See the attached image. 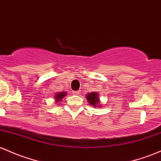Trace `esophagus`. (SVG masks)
<instances>
[{"label":"esophagus","instance_id":"1","mask_svg":"<svg viewBox=\"0 0 161 161\" xmlns=\"http://www.w3.org/2000/svg\"><path fill=\"white\" fill-rule=\"evenodd\" d=\"M80 93V90H75V91L73 92V94L75 95H79Z\"/></svg>","mask_w":161,"mask_h":161}]
</instances>
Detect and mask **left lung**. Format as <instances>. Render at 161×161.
<instances>
[{
  "instance_id": "1",
  "label": "left lung",
  "mask_w": 161,
  "mask_h": 161,
  "mask_svg": "<svg viewBox=\"0 0 161 161\" xmlns=\"http://www.w3.org/2000/svg\"><path fill=\"white\" fill-rule=\"evenodd\" d=\"M88 102L90 103V105L93 106L94 107H97V105L99 103V97L97 93H90L87 96H86Z\"/></svg>"
}]
</instances>
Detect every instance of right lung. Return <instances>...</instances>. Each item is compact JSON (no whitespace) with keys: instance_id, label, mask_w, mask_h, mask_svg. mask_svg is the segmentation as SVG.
<instances>
[{"instance_id":"add662e5","label":"right lung","mask_w":161,"mask_h":161,"mask_svg":"<svg viewBox=\"0 0 161 161\" xmlns=\"http://www.w3.org/2000/svg\"><path fill=\"white\" fill-rule=\"evenodd\" d=\"M64 95H66V92H61V93H57V94L55 96V99H56V100H57L56 102L57 103L60 102V100H61V99L64 97Z\"/></svg>"}]
</instances>
